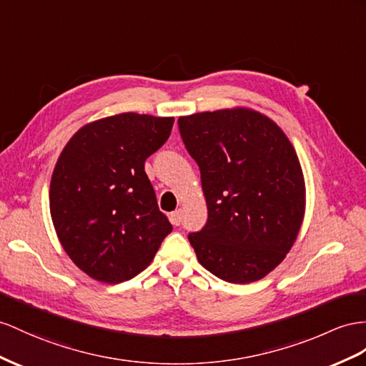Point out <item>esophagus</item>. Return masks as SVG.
Segmentation results:
<instances>
[{"label": "esophagus", "mask_w": 366, "mask_h": 366, "mask_svg": "<svg viewBox=\"0 0 366 366\" xmlns=\"http://www.w3.org/2000/svg\"><path fill=\"white\" fill-rule=\"evenodd\" d=\"M170 221L173 226H181L182 222V212L181 210H176L173 213H170Z\"/></svg>", "instance_id": "obj_1"}]
</instances>
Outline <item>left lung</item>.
Listing matches in <instances>:
<instances>
[{
  "label": "left lung",
  "instance_id": "8db88e82",
  "mask_svg": "<svg viewBox=\"0 0 366 366\" xmlns=\"http://www.w3.org/2000/svg\"><path fill=\"white\" fill-rule=\"evenodd\" d=\"M177 127L209 209L205 226L189 233L198 261L227 283L266 277L292 247L305 214L294 147L272 120L242 108L179 117Z\"/></svg>",
  "mask_w": 366,
  "mask_h": 366
}]
</instances>
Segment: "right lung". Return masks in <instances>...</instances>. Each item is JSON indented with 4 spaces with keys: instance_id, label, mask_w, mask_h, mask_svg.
<instances>
[{
    "instance_id": "obj_1",
    "label": "right lung",
    "mask_w": 366,
    "mask_h": 366,
    "mask_svg": "<svg viewBox=\"0 0 366 366\" xmlns=\"http://www.w3.org/2000/svg\"><path fill=\"white\" fill-rule=\"evenodd\" d=\"M173 122L124 112L80 128L61 152L51 217L63 249L94 280L136 277L173 230L144 168L170 137Z\"/></svg>"
}]
</instances>
